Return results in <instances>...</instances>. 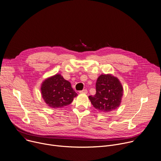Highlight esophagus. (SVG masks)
<instances>
[{"mask_svg":"<svg viewBox=\"0 0 161 161\" xmlns=\"http://www.w3.org/2000/svg\"><path fill=\"white\" fill-rule=\"evenodd\" d=\"M87 93V90H86V89H85V90H83L79 92V93Z\"/></svg>","mask_w":161,"mask_h":161,"instance_id":"esophagus-1","label":"esophagus"}]
</instances>
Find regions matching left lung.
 Segmentation results:
<instances>
[{
    "label": "left lung",
    "instance_id": "1",
    "mask_svg": "<svg viewBox=\"0 0 161 161\" xmlns=\"http://www.w3.org/2000/svg\"><path fill=\"white\" fill-rule=\"evenodd\" d=\"M122 96L123 87L119 80L111 75H101L96 82V94L89 98L98 111L109 113L119 106Z\"/></svg>",
    "mask_w": 161,
    "mask_h": 161
}]
</instances>
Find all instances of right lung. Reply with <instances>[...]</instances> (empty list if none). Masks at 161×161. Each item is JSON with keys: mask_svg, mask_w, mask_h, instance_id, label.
<instances>
[{"mask_svg": "<svg viewBox=\"0 0 161 161\" xmlns=\"http://www.w3.org/2000/svg\"><path fill=\"white\" fill-rule=\"evenodd\" d=\"M41 92L45 103L53 109L69 105L77 96L70 82L59 74L46 79L42 83Z\"/></svg>", "mask_w": 161, "mask_h": 161, "instance_id": "obj_1", "label": "right lung"}]
</instances>
